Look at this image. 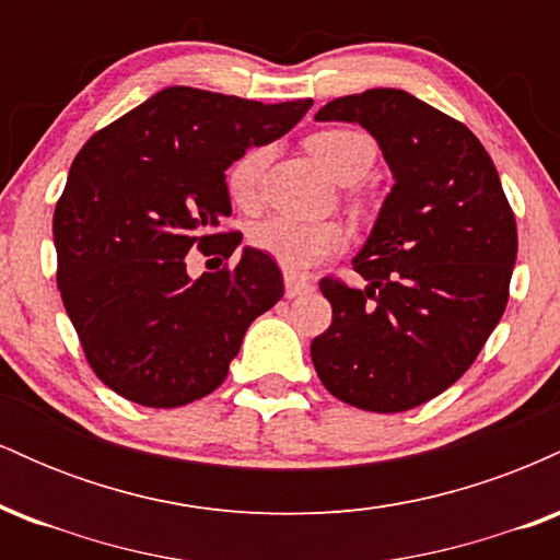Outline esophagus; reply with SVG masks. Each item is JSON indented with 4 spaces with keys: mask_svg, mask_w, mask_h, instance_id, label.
Returning <instances> with one entry per match:
<instances>
[{
    "mask_svg": "<svg viewBox=\"0 0 560 560\" xmlns=\"http://www.w3.org/2000/svg\"><path fill=\"white\" fill-rule=\"evenodd\" d=\"M284 292H287V298H302V294L313 292V284L311 281H300V279H292V276H287Z\"/></svg>",
    "mask_w": 560,
    "mask_h": 560,
    "instance_id": "obj_1",
    "label": "esophagus"
}]
</instances>
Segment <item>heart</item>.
<instances>
[{
	"label": "heart",
	"mask_w": 560,
	"mask_h": 560,
	"mask_svg": "<svg viewBox=\"0 0 560 560\" xmlns=\"http://www.w3.org/2000/svg\"><path fill=\"white\" fill-rule=\"evenodd\" d=\"M307 152L334 182L352 184L374 165L376 144L365 133L352 128H326L305 139ZM271 150L249 147L226 171V189L236 208L253 210L260 199L262 173ZM249 244L268 255L281 271L300 276L318 266L320 260L342 253L347 236L337 223H302L294 218H268L249 231Z\"/></svg>",
	"instance_id": "1"
}]
</instances>
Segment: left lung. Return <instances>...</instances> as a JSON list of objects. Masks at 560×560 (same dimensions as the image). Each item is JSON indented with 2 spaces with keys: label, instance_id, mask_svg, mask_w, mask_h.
<instances>
[{
  "label": "left lung",
  "instance_id": "1",
  "mask_svg": "<svg viewBox=\"0 0 560 560\" xmlns=\"http://www.w3.org/2000/svg\"><path fill=\"white\" fill-rule=\"evenodd\" d=\"M316 120L361 124L395 176L352 268L320 279L331 326L311 358L334 397L400 413L453 387L508 305L518 234L490 155L460 120L402 89L331 100Z\"/></svg>",
  "mask_w": 560,
  "mask_h": 560
}]
</instances>
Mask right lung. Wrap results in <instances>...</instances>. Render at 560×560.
Wrapping results in <instances>:
<instances>
[{
    "label": "right lung",
    "mask_w": 560,
    "mask_h": 560,
    "mask_svg": "<svg viewBox=\"0 0 560 560\" xmlns=\"http://www.w3.org/2000/svg\"><path fill=\"white\" fill-rule=\"evenodd\" d=\"M311 107L168 86L81 147L55 208L57 287L89 365L120 397L178 408L210 395L281 300L279 266L255 247L199 279L186 253H234L226 168Z\"/></svg>",
    "instance_id": "right-lung-1"
}]
</instances>
